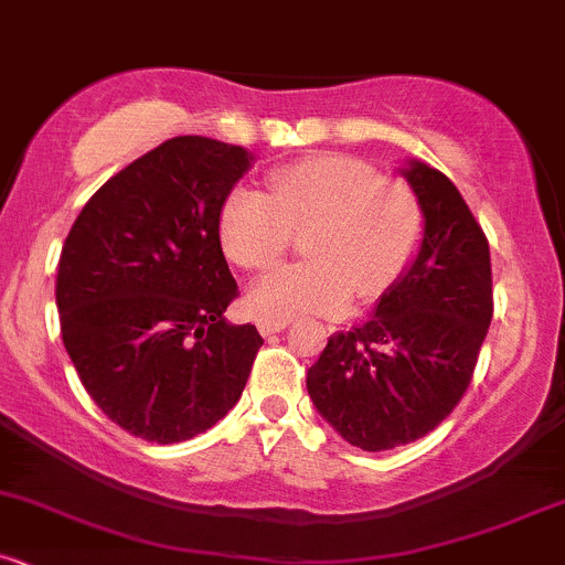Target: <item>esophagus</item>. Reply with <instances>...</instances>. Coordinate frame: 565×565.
Instances as JSON below:
<instances>
[{"label":"esophagus","mask_w":565,"mask_h":565,"mask_svg":"<svg viewBox=\"0 0 565 565\" xmlns=\"http://www.w3.org/2000/svg\"><path fill=\"white\" fill-rule=\"evenodd\" d=\"M288 323H275V320H258V331L264 337H271V333H280Z\"/></svg>","instance_id":"obj_1"}]
</instances>
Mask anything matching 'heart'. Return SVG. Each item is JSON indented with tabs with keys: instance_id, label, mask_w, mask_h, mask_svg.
<instances>
[{
	"instance_id": "1",
	"label": "heart",
	"mask_w": 565,
	"mask_h": 565,
	"mask_svg": "<svg viewBox=\"0 0 565 565\" xmlns=\"http://www.w3.org/2000/svg\"><path fill=\"white\" fill-rule=\"evenodd\" d=\"M290 232H305L309 260L285 264L247 290L258 320L333 315L380 299L402 277L420 234L415 199L382 183L369 163L350 156H312L269 174V193L236 188L217 212V236L242 269H269L288 250Z\"/></svg>"
}]
</instances>
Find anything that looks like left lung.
Listing matches in <instances>:
<instances>
[{"label":"left lung","mask_w":565,"mask_h":565,"mask_svg":"<svg viewBox=\"0 0 565 565\" xmlns=\"http://www.w3.org/2000/svg\"><path fill=\"white\" fill-rule=\"evenodd\" d=\"M398 172L420 204V247L372 318L329 337L307 372L320 417L366 452L409 445L450 415L493 318L490 247L469 204L428 163Z\"/></svg>","instance_id":"1"}]
</instances>
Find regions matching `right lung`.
Segmentation results:
<instances>
[{
	"label": "right lung",
	"mask_w": 565,
	"mask_h": 565,
	"mask_svg": "<svg viewBox=\"0 0 565 565\" xmlns=\"http://www.w3.org/2000/svg\"><path fill=\"white\" fill-rule=\"evenodd\" d=\"M253 153L174 137L107 180L62 247L56 307L83 387L139 439L174 445L239 402L264 344L234 326L239 296L217 212Z\"/></svg>",
	"instance_id": "obj_1"
}]
</instances>
